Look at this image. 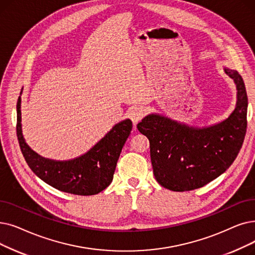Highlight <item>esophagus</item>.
I'll list each match as a JSON object with an SVG mask.
<instances>
[{"label":"esophagus","mask_w":255,"mask_h":255,"mask_svg":"<svg viewBox=\"0 0 255 255\" xmlns=\"http://www.w3.org/2000/svg\"><path fill=\"white\" fill-rule=\"evenodd\" d=\"M128 115H129V118L132 121V123H133L134 125H136L138 122L142 119L143 115H145V112H143V110L141 108H139V107H133V108H131L129 110V114Z\"/></svg>","instance_id":"34e87169"}]
</instances>
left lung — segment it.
<instances>
[{"instance_id":"8db88e82","label":"left lung","mask_w":255,"mask_h":255,"mask_svg":"<svg viewBox=\"0 0 255 255\" xmlns=\"http://www.w3.org/2000/svg\"><path fill=\"white\" fill-rule=\"evenodd\" d=\"M224 72L237 87L236 107L227 119L196 127L150 114L137 124L150 141L155 179L165 189H199L222 175L237 158L246 134L248 98L241 75L228 68Z\"/></svg>"}]
</instances>
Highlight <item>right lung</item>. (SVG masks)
Masks as SVG:
<instances>
[{
    "instance_id": "add662e5",
    "label": "right lung",
    "mask_w": 255,
    "mask_h": 255,
    "mask_svg": "<svg viewBox=\"0 0 255 255\" xmlns=\"http://www.w3.org/2000/svg\"><path fill=\"white\" fill-rule=\"evenodd\" d=\"M21 88L17 104L16 134L19 147L30 169L37 177L61 192L80 196L96 195L112 183L122 149L132 130L129 119L119 122L94 147L69 160L40 156L26 142L21 130Z\"/></svg>"
}]
</instances>
